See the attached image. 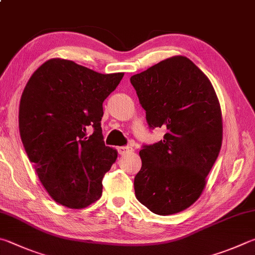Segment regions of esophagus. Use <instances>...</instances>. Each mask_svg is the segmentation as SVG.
Masks as SVG:
<instances>
[{"instance_id":"esophagus-1","label":"esophagus","mask_w":255,"mask_h":255,"mask_svg":"<svg viewBox=\"0 0 255 255\" xmlns=\"http://www.w3.org/2000/svg\"><path fill=\"white\" fill-rule=\"evenodd\" d=\"M131 151H133L131 147H127V146L118 147V152L120 155H126V154H129V152H131Z\"/></svg>"}]
</instances>
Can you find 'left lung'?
I'll return each mask as SVG.
<instances>
[{
	"mask_svg": "<svg viewBox=\"0 0 255 255\" xmlns=\"http://www.w3.org/2000/svg\"><path fill=\"white\" fill-rule=\"evenodd\" d=\"M150 128L165 127L164 139L139 151L137 200L158 215L186 210L202 195L219 156L223 123L210 79L191 60L175 55L132 76Z\"/></svg>",
	"mask_w": 255,
	"mask_h": 255,
	"instance_id": "1",
	"label": "left lung"
}]
</instances>
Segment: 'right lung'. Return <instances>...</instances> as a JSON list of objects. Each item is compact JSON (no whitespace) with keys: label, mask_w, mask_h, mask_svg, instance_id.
<instances>
[{"label":"right lung","mask_w":255,"mask_h":255,"mask_svg":"<svg viewBox=\"0 0 255 255\" xmlns=\"http://www.w3.org/2000/svg\"><path fill=\"white\" fill-rule=\"evenodd\" d=\"M124 72L103 73L53 58L33 72L18 108L21 139L53 200L85 208L103 194V177L118 152L105 145L103 103Z\"/></svg>","instance_id":"add662e5"}]
</instances>
